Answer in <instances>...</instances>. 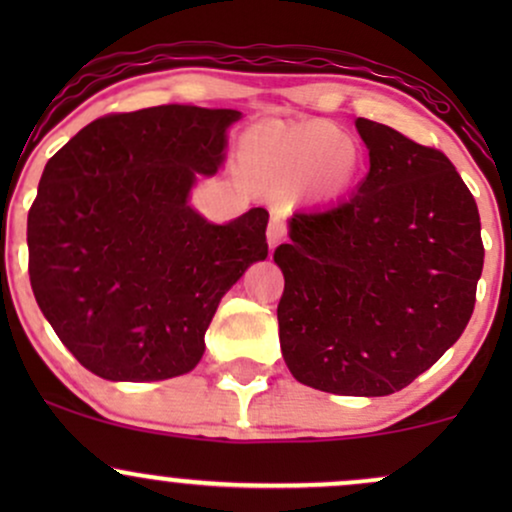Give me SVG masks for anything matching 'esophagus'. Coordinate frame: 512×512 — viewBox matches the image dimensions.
I'll return each mask as SVG.
<instances>
[{"label":"esophagus","instance_id":"obj_1","mask_svg":"<svg viewBox=\"0 0 512 512\" xmlns=\"http://www.w3.org/2000/svg\"><path fill=\"white\" fill-rule=\"evenodd\" d=\"M286 236V221L281 211H272V219H269V228H267V243L269 248H276Z\"/></svg>","mask_w":512,"mask_h":512}]
</instances>
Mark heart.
<instances>
[{"instance_id": "obj_1", "label": "heart", "mask_w": 512, "mask_h": 512, "mask_svg": "<svg viewBox=\"0 0 512 512\" xmlns=\"http://www.w3.org/2000/svg\"><path fill=\"white\" fill-rule=\"evenodd\" d=\"M240 158L252 178L269 187L301 182L308 197H334L346 190L358 168V151L330 122L296 127L262 125L240 142Z\"/></svg>"}]
</instances>
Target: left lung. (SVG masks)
Returning <instances> with one entry per match:
<instances>
[{"label": "left lung", "mask_w": 512, "mask_h": 512, "mask_svg": "<svg viewBox=\"0 0 512 512\" xmlns=\"http://www.w3.org/2000/svg\"><path fill=\"white\" fill-rule=\"evenodd\" d=\"M370 170L354 195L296 211L274 250L276 317L293 378L315 390L383 397L460 339L484 267L479 209L443 151L358 117Z\"/></svg>", "instance_id": "obj_1"}]
</instances>
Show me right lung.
Instances as JSON below:
<instances>
[{
    "label": "right lung",
    "mask_w": 512,
    "mask_h": 512,
    "mask_svg": "<svg viewBox=\"0 0 512 512\" xmlns=\"http://www.w3.org/2000/svg\"><path fill=\"white\" fill-rule=\"evenodd\" d=\"M238 110L110 113L50 158L28 211V274L43 315L105 380H166L204 354L221 296L267 257V209L214 226L187 204L214 175Z\"/></svg>",
    "instance_id": "right-lung-1"
}]
</instances>
